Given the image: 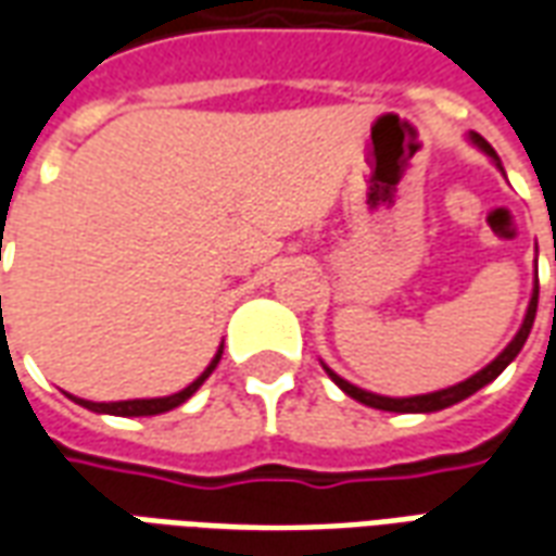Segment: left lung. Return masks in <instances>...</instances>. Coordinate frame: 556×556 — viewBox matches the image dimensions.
Segmentation results:
<instances>
[{
	"label": "left lung",
	"mask_w": 556,
	"mask_h": 556,
	"mask_svg": "<svg viewBox=\"0 0 556 556\" xmlns=\"http://www.w3.org/2000/svg\"><path fill=\"white\" fill-rule=\"evenodd\" d=\"M470 142L477 148H482L485 154H489L497 166H501V160H497V154H494V148L485 142V139L479 137V134H470ZM536 303H539V279L536 286H533V298H530V306H527V315H525V325H521V330L515 333V339L506 345V349L494 357V361L485 366V369H479L477 375H470L467 381H462V384L455 387H446V390H438V393H426V396H408V399H390V396H378V393H369V390H361V387L349 384L345 378H339L333 369H327L325 372L333 378L339 384V390L342 393H349L351 399H357V402H363V405H369V408H378V410H396V414H431V410H443L450 408V405H455V402H462V399L473 396L477 390H482L485 384H491L497 375L509 366V363L518 357V351L525 349L527 337H530V327H533V318H536Z\"/></svg>",
	"instance_id": "left-lung-1"
}]
</instances>
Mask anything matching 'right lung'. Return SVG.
<instances>
[{"label": "right lung", "instance_id": "right-lung-1", "mask_svg": "<svg viewBox=\"0 0 556 556\" xmlns=\"http://www.w3.org/2000/svg\"><path fill=\"white\" fill-rule=\"evenodd\" d=\"M219 357H223V349L214 354V361L207 363V369L199 378H195L193 384L184 387L181 393H172V396H163V399H127V402H89V399H77L71 396L77 405H83V408L89 410H98V414H113V417H154V414H163V410H172L178 408V405H184L187 399L193 396L199 387L205 384V378L214 369H217Z\"/></svg>", "mask_w": 556, "mask_h": 556}]
</instances>
